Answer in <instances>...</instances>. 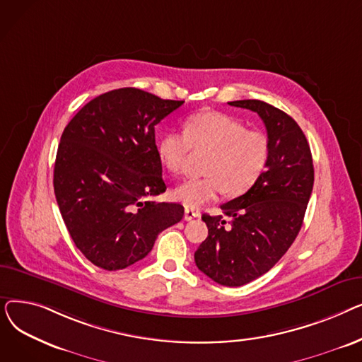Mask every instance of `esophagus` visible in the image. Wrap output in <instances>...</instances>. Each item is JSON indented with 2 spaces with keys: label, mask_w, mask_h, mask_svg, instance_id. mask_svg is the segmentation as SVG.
Here are the masks:
<instances>
[{
  "label": "esophagus",
  "mask_w": 362,
  "mask_h": 362,
  "mask_svg": "<svg viewBox=\"0 0 362 362\" xmlns=\"http://www.w3.org/2000/svg\"><path fill=\"white\" fill-rule=\"evenodd\" d=\"M197 217H199L198 211L192 210V208H186V210H185V220L186 221H191V220H194Z\"/></svg>",
  "instance_id": "34e87169"
}]
</instances>
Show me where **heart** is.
I'll use <instances>...</instances> for the list:
<instances>
[{"label":"heart","instance_id":"heart-1","mask_svg":"<svg viewBox=\"0 0 362 362\" xmlns=\"http://www.w3.org/2000/svg\"><path fill=\"white\" fill-rule=\"evenodd\" d=\"M191 148L211 149L204 177L186 179L173 189V198L198 208L221 192L239 197L259 180L270 160V141L261 130L220 111H201L187 116L183 132L170 130L158 142L161 164L173 175L185 168Z\"/></svg>","mask_w":362,"mask_h":362}]
</instances>
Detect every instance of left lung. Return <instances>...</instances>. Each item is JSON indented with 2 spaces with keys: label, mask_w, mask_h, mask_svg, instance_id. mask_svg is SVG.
Returning <instances> with one entry per match:
<instances>
[{
  "label": "left lung",
  "mask_w": 362,
  "mask_h": 362,
  "mask_svg": "<svg viewBox=\"0 0 362 362\" xmlns=\"http://www.w3.org/2000/svg\"><path fill=\"white\" fill-rule=\"evenodd\" d=\"M257 112L267 129L270 160L248 192L220 208L230 220L204 214L208 236L197 267L223 286H242L274 267L296 239L314 185L308 141L286 112L259 100L229 103Z\"/></svg>",
  "instance_id": "obj_1"
}]
</instances>
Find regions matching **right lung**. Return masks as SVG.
<instances>
[{
  "mask_svg": "<svg viewBox=\"0 0 362 362\" xmlns=\"http://www.w3.org/2000/svg\"><path fill=\"white\" fill-rule=\"evenodd\" d=\"M185 101L120 88L89 101L66 126L54 165V194L67 230L93 265L116 272L145 258L183 206L165 192L156 124Z\"/></svg>",
  "mask_w": 362,
  "mask_h": 362,
  "instance_id": "1",
  "label": "right lung"
}]
</instances>
